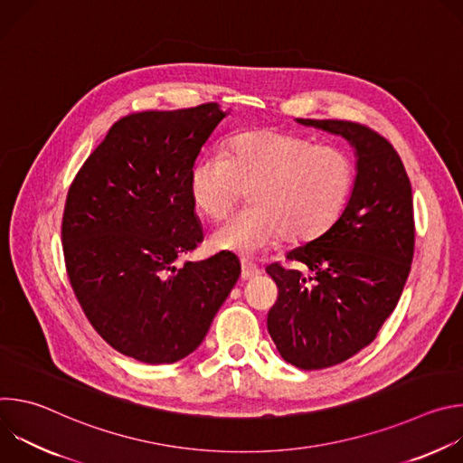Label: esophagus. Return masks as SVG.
<instances>
[{"instance_id":"esophagus-1","label":"esophagus","mask_w":463,"mask_h":463,"mask_svg":"<svg viewBox=\"0 0 463 463\" xmlns=\"http://www.w3.org/2000/svg\"><path fill=\"white\" fill-rule=\"evenodd\" d=\"M260 275H261V271L258 269L256 263H252L250 260L241 258V280H252Z\"/></svg>"}]
</instances>
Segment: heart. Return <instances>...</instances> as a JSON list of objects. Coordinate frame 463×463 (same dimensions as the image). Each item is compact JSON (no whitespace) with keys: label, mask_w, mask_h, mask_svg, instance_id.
I'll list each match as a JSON object with an SVG mask.
<instances>
[{"label":"heart","mask_w":463,"mask_h":463,"mask_svg":"<svg viewBox=\"0 0 463 463\" xmlns=\"http://www.w3.org/2000/svg\"><path fill=\"white\" fill-rule=\"evenodd\" d=\"M354 183L355 163L345 148L254 129L234 136L225 156L197 161L188 186L194 207L211 220L225 218L249 188L252 203L218 227L213 243L254 254L280 236L304 243L326 232L346 207Z\"/></svg>","instance_id":"b5f03b06"}]
</instances>
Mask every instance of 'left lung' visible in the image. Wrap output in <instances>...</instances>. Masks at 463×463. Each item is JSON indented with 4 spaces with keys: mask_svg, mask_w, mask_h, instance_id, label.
Wrapping results in <instances>:
<instances>
[{
    "mask_svg": "<svg viewBox=\"0 0 463 463\" xmlns=\"http://www.w3.org/2000/svg\"><path fill=\"white\" fill-rule=\"evenodd\" d=\"M355 148L357 175L350 202L322 236L288 252L311 277L266 268L279 288L268 329L284 361L302 370L339 364L379 334L400 302L414 258L411 179L393 146L375 129L334 118H298Z\"/></svg>",
    "mask_w": 463,
    "mask_h": 463,
    "instance_id": "1",
    "label": "left lung"
}]
</instances>
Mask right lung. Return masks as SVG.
<instances>
[{
    "instance_id": "obj_1",
    "label": "right lung",
    "mask_w": 463,
    "mask_h": 463,
    "mask_svg": "<svg viewBox=\"0 0 463 463\" xmlns=\"http://www.w3.org/2000/svg\"><path fill=\"white\" fill-rule=\"evenodd\" d=\"M223 117L216 102L129 113L70 186L61 249L75 297L95 332L141 363L192 354L240 277L227 252L175 266L203 241L188 181Z\"/></svg>"
}]
</instances>
